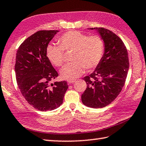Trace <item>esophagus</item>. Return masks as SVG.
Masks as SVG:
<instances>
[{
    "label": "esophagus",
    "instance_id": "34e87169",
    "mask_svg": "<svg viewBox=\"0 0 146 146\" xmlns=\"http://www.w3.org/2000/svg\"><path fill=\"white\" fill-rule=\"evenodd\" d=\"M76 80H68L67 82H68V84H73L75 82Z\"/></svg>",
    "mask_w": 146,
    "mask_h": 146
}]
</instances>
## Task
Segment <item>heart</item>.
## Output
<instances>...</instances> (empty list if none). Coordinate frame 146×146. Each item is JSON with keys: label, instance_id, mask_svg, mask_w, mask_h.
<instances>
[{"label": "heart", "instance_id": "obj_1", "mask_svg": "<svg viewBox=\"0 0 146 146\" xmlns=\"http://www.w3.org/2000/svg\"><path fill=\"white\" fill-rule=\"evenodd\" d=\"M58 44H48L46 56L52 64L60 67L64 62V52H72L73 62L66 65L60 71L62 78L73 80L85 69L92 70L100 64L104 54V42L98 35L88 36L76 31H68L57 39Z\"/></svg>", "mask_w": 146, "mask_h": 146}]
</instances>
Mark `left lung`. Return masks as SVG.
<instances>
[{
    "label": "left lung",
    "instance_id": "left-lung-1",
    "mask_svg": "<svg viewBox=\"0 0 146 146\" xmlns=\"http://www.w3.org/2000/svg\"><path fill=\"white\" fill-rule=\"evenodd\" d=\"M94 29L104 41L105 52L94 72L83 78L87 88L81 98L87 107L98 108L109 105L121 92L128 75L129 59L126 46L118 36L107 29Z\"/></svg>",
    "mask_w": 146,
    "mask_h": 146
}]
</instances>
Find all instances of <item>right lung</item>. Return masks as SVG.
I'll return each mask as SVG.
<instances>
[{"label":"right lung","instance_id":"obj_1","mask_svg":"<svg viewBox=\"0 0 146 146\" xmlns=\"http://www.w3.org/2000/svg\"><path fill=\"white\" fill-rule=\"evenodd\" d=\"M59 31H39L18 47L15 70L21 93L29 104L40 111L62 105L68 88L66 81H51L59 74L46 56V47Z\"/></svg>","mask_w":146,"mask_h":146}]
</instances>
